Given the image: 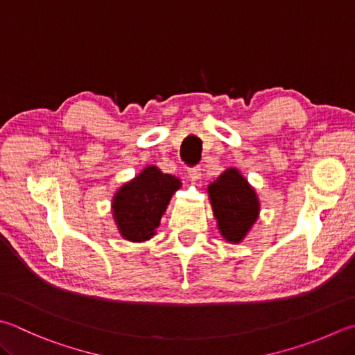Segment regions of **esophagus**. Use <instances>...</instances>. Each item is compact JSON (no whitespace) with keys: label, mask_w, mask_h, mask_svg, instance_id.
<instances>
[{"label":"esophagus","mask_w":355,"mask_h":355,"mask_svg":"<svg viewBox=\"0 0 355 355\" xmlns=\"http://www.w3.org/2000/svg\"><path fill=\"white\" fill-rule=\"evenodd\" d=\"M187 173H189V178L191 180H199L200 175H202V170H200V166H190V168H187Z\"/></svg>","instance_id":"34e87169"}]
</instances>
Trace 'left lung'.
<instances>
[{"label": "left lung", "mask_w": 355, "mask_h": 355, "mask_svg": "<svg viewBox=\"0 0 355 355\" xmlns=\"http://www.w3.org/2000/svg\"><path fill=\"white\" fill-rule=\"evenodd\" d=\"M209 195L220 235L230 243H239L258 218L255 190L236 168H229L209 185Z\"/></svg>", "instance_id": "left-lung-1"}]
</instances>
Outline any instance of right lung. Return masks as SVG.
<instances>
[{"label": "right lung", "instance_id": "right-lung-1", "mask_svg": "<svg viewBox=\"0 0 355 355\" xmlns=\"http://www.w3.org/2000/svg\"><path fill=\"white\" fill-rule=\"evenodd\" d=\"M179 187L178 178L165 175L153 165L120 187L112 199V215L120 235L131 243L150 239Z\"/></svg>", "mask_w": 355, "mask_h": 355}]
</instances>
